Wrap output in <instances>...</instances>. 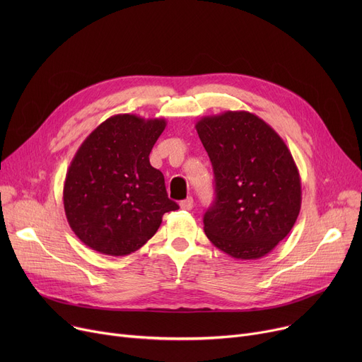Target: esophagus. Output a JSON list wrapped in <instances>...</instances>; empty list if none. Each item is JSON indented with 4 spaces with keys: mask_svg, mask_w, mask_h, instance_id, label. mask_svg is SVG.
<instances>
[{
    "mask_svg": "<svg viewBox=\"0 0 362 362\" xmlns=\"http://www.w3.org/2000/svg\"><path fill=\"white\" fill-rule=\"evenodd\" d=\"M180 208H182V210H192V208H194V198L189 197V198L183 199L180 202Z\"/></svg>",
    "mask_w": 362,
    "mask_h": 362,
    "instance_id": "1",
    "label": "esophagus"
}]
</instances>
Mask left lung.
Listing matches in <instances>:
<instances>
[{
	"mask_svg": "<svg viewBox=\"0 0 362 362\" xmlns=\"http://www.w3.org/2000/svg\"><path fill=\"white\" fill-rule=\"evenodd\" d=\"M214 170L216 199L204 232L236 259H258L288 236L300 210V177L277 132L250 111H224L197 124Z\"/></svg>",
	"mask_w": 362,
	"mask_h": 362,
	"instance_id": "1",
	"label": "left lung"
}]
</instances>
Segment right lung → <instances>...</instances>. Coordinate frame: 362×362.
Returning a JSON list of instances; mask_svg holds the SVG:
<instances>
[{
    "label": "right lung",
    "instance_id": "right-lung-1",
    "mask_svg": "<svg viewBox=\"0 0 362 362\" xmlns=\"http://www.w3.org/2000/svg\"><path fill=\"white\" fill-rule=\"evenodd\" d=\"M164 119L117 114L79 146L67 170L63 201L74 235L111 257L138 251L156 235L168 211L164 176L149 152L165 129Z\"/></svg>",
    "mask_w": 362,
    "mask_h": 362
}]
</instances>
